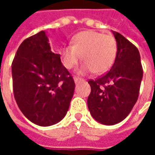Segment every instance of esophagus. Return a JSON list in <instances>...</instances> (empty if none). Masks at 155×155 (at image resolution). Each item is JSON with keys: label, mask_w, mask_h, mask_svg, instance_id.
Wrapping results in <instances>:
<instances>
[{"label": "esophagus", "mask_w": 155, "mask_h": 155, "mask_svg": "<svg viewBox=\"0 0 155 155\" xmlns=\"http://www.w3.org/2000/svg\"><path fill=\"white\" fill-rule=\"evenodd\" d=\"M83 80L82 79H81V78L79 77H74V81L75 84H78L79 82H81V81H82Z\"/></svg>", "instance_id": "esophagus-1"}]
</instances>
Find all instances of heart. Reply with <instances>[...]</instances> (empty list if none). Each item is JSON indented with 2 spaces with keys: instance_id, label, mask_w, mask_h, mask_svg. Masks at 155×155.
<instances>
[{
  "instance_id": "b5f03b06",
  "label": "heart",
  "mask_w": 155,
  "mask_h": 155,
  "mask_svg": "<svg viewBox=\"0 0 155 155\" xmlns=\"http://www.w3.org/2000/svg\"><path fill=\"white\" fill-rule=\"evenodd\" d=\"M117 54V43L111 35L94 31L78 33L72 40V45L61 48L62 63L71 70L77 64L81 56L83 62L77 69L79 74L93 72L97 74L107 72L114 64Z\"/></svg>"
}]
</instances>
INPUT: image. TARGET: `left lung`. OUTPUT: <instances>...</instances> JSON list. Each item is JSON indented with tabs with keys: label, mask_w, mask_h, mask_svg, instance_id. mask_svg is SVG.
I'll list each match as a JSON object with an SVG mask.
<instances>
[{
	"label": "left lung",
	"mask_w": 155,
	"mask_h": 155,
	"mask_svg": "<svg viewBox=\"0 0 155 155\" xmlns=\"http://www.w3.org/2000/svg\"><path fill=\"white\" fill-rule=\"evenodd\" d=\"M117 54L110 71L95 81H89L91 92L87 100L91 114L99 123L114 125L126 118L136 103L143 69L140 52L116 31Z\"/></svg>",
	"instance_id": "obj_1"
}]
</instances>
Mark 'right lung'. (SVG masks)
I'll return each mask as SVG.
<instances>
[{
    "label": "right lung",
    "instance_id": "obj_1",
    "mask_svg": "<svg viewBox=\"0 0 155 155\" xmlns=\"http://www.w3.org/2000/svg\"><path fill=\"white\" fill-rule=\"evenodd\" d=\"M16 104L30 121L39 126L59 123L67 113L74 91V80L51 51L45 31L25 39L12 65Z\"/></svg>",
    "mask_w": 155,
    "mask_h": 155
}]
</instances>
